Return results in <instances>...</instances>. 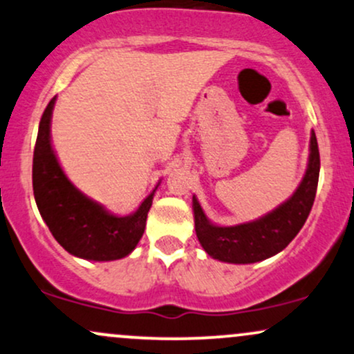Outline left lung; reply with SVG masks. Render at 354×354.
I'll return each instance as SVG.
<instances>
[{
    "label": "left lung",
    "instance_id": "8db88e82",
    "mask_svg": "<svg viewBox=\"0 0 354 354\" xmlns=\"http://www.w3.org/2000/svg\"><path fill=\"white\" fill-rule=\"evenodd\" d=\"M310 151L306 174L293 196L256 221L236 226L211 225L200 203L193 198L194 228L206 253L219 261L248 265L270 258L290 245L310 216L318 188L319 149L315 131L311 133Z\"/></svg>",
    "mask_w": 354,
    "mask_h": 354
}]
</instances>
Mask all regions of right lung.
<instances>
[{"label": "right lung", "instance_id": "obj_1", "mask_svg": "<svg viewBox=\"0 0 354 354\" xmlns=\"http://www.w3.org/2000/svg\"><path fill=\"white\" fill-rule=\"evenodd\" d=\"M55 101L53 98L48 103L39 121L33 154V191L39 213L68 253L93 261L124 258L143 236L154 191L135 213L123 218L108 213L80 193L63 173L51 148L50 124Z\"/></svg>", "mask_w": 354, "mask_h": 354}]
</instances>
